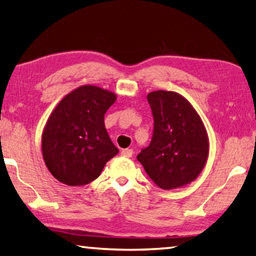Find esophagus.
Masks as SVG:
<instances>
[{"mask_svg":"<svg viewBox=\"0 0 256 256\" xmlns=\"http://www.w3.org/2000/svg\"><path fill=\"white\" fill-rule=\"evenodd\" d=\"M120 154L124 157L130 158V157H132V155H133V150L132 149H123V150H122Z\"/></svg>","mask_w":256,"mask_h":256,"instance_id":"34e87169","label":"esophagus"}]
</instances>
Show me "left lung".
Listing matches in <instances>:
<instances>
[{
	"mask_svg": "<svg viewBox=\"0 0 256 256\" xmlns=\"http://www.w3.org/2000/svg\"><path fill=\"white\" fill-rule=\"evenodd\" d=\"M147 100L154 116V134L138 160L162 189L189 184L204 170L210 152L208 134L200 114L174 91L150 92Z\"/></svg>",
	"mask_w": 256,
	"mask_h": 256,
	"instance_id": "1",
	"label": "left lung"
}]
</instances>
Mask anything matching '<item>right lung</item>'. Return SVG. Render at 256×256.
<instances>
[{"label": "right lung", "mask_w": 256, "mask_h": 256, "mask_svg": "<svg viewBox=\"0 0 256 256\" xmlns=\"http://www.w3.org/2000/svg\"><path fill=\"white\" fill-rule=\"evenodd\" d=\"M116 99L106 88L82 85L52 110L42 132V155L59 182L70 186L90 184L118 154L104 126V114Z\"/></svg>", "instance_id": "obj_1"}]
</instances>
